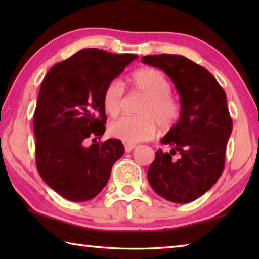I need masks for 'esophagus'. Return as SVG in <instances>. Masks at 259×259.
<instances>
[{"label":"esophagus","instance_id":"esophagus-1","mask_svg":"<svg viewBox=\"0 0 259 259\" xmlns=\"http://www.w3.org/2000/svg\"><path fill=\"white\" fill-rule=\"evenodd\" d=\"M136 147V145H134V144H125L124 145V148H125V152L129 153L134 150V148Z\"/></svg>","mask_w":259,"mask_h":259}]
</instances>
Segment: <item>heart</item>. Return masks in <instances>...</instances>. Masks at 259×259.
Segmentation results:
<instances>
[{
    "label": "heart",
    "instance_id": "b5f03b06",
    "mask_svg": "<svg viewBox=\"0 0 259 259\" xmlns=\"http://www.w3.org/2000/svg\"><path fill=\"white\" fill-rule=\"evenodd\" d=\"M135 89L146 97L138 113L142 116H121L111 122L108 133L112 137L128 144L151 139L155 134V122L162 128L176 123L181 108L172 98L171 84L164 74L154 68H142L133 76ZM124 100V84L120 78L111 81L103 95L104 109L109 115L120 113Z\"/></svg>",
    "mask_w": 259,
    "mask_h": 259
}]
</instances>
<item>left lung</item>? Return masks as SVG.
Returning <instances> with one entry per match:
<instances>
[{"instance_id":"obj_1","label":"left lung","mask_w":259,"mask_h":259,"mask_svg":"<svg viewBox=\"0 0 259 259\" xmlns=\"http://www.w3.org/2000/svg\"><path fill=\"white\" fill-rule=\"evenodd\" d=\"M142 61L171 78L181 98V117L161 139L171 151L156 152L148 182L163 199L188 203L209 191L224 170L233 125L226 94L211 73L184 56L152 55Z\"/></svg>"}]
</instances>
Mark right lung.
Segmentation results:
<instances>
[{
	"label": "right lung",
	"instance_id": "add662e5",
	"mask_svg": "<svg viewBox=\"0 0 259 259\" xmlns=\"http://www.w3.org/2000/svg\"><path fill=\"white\" fill-rule=\"evenodd\" d=\"M137 57L89 48L56 64L43 80L33 121L36 166L63 198L75 202L94 199L123 155L119 139L90 146L85 140L104 135V91Z\"/></svg>",
	"mask_w": 259,
	"mask_h": 259
}]
</instances>
